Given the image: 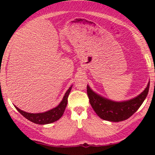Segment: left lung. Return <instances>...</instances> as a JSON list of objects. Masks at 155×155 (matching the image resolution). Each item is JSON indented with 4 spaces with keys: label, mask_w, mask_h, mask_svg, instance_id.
Listing matches in <instances>:
<instances>
[{
    "label": "left lung",
    "mask_w": 155,
    "mask_h": 155,
    "mask_svg": "<svg viewBox=\"0 0 155 155\" xmlns=\"http://www.w3.org/2000/svg\"><path fill=\"white\" fill-rule=\"evenodd\" d=\"M149 82L140 95L130 100L117 102L102 97L87 86V92L92 108L100 118L110 122H121L130 117L143 104L149 92Z\"/></svg>",
    "instance_id": "1"
}]
</instances>
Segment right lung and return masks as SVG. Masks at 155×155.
<instances>
[{
    "label": "right lung",
    "instance_id": "obj_1",
    "mask_svg": "<svg viewBox=\"0 0 155 155\" xmlns=\"http://www.w3.org/2000/svg\"><path fill=\"white\" fill-rule=\"evenodd\" d=\"M72 86H71L65 92V95H64L63 100L60 103V104L58 106L52 108V109L49 110V111L43 112V113H28L22 110L19 109L17 106H15L16 109L18 111L23 117H25L28 120L33 123L38 124H50L52 122L58 121L59 119L63 116L64 111H65V108H66L68 104V97L69 93H70L71 90Z\"/></svg>",
    "mask_w": 155,
    "mask_h": 155
}]
</instances>
